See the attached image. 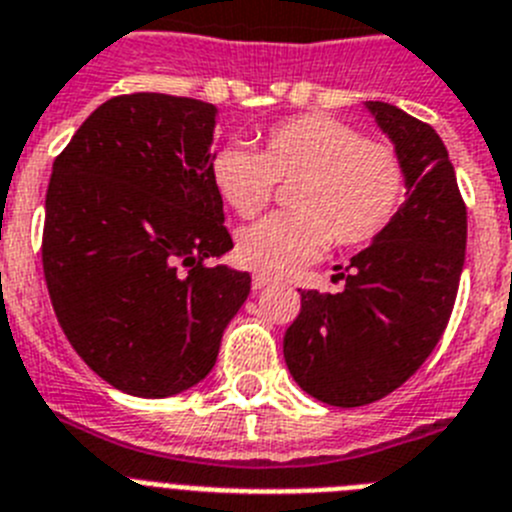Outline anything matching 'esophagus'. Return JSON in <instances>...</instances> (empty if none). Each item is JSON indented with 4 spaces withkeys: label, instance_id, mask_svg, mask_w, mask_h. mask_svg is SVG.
Wrapping results in <instances>:
<instances>
[{
    "label": "esophagus",
    "instance_id": "34e87169",
    "mask_svg": "<svg viewBox=\"0 0 512 512\" xmlns=\"http://www.w3.org/2000/svg\"><path fill=\"white\" fill-rule=\"evenodd\" d=\"M270 283H273V278H270V275H262V273L252 275V288H255V291H260V288H268Z\"/></svg>",
    "mask_w": 512,
    "mask_h": 512
}]
</instances>
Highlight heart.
Segmentation results:
<instances>
[{"label": "heart", "mask_w": 512, "mask_h": 512, "mask_svg": "<svg viewBox=\"0 0 512 512\" xmlns=\"http://www.w3.org/2000/svg\"><path fill=\"white\" fill-rule=\"evenodd\" d=\"M211 182L242 219L268 206L275 182H293L286 193L291 211L239 231L237 260L262 275L304 268L330 242L335 247L373 242L394 221L407 190L397 151L322 113L275 123L262 136L260 151L224 144L211 157Z\"/></svg>", "instance_id": "heart-1"}]
</instances>
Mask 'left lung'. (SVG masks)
<instances>
[{
	"instance_id": "8db88e82",
	"label": "left lung",
	"mask_w": 512,
	"mask_h": 512,
	"mask_svg": "<svg viewBox=\"0 0 512 512\" xmlns=\"http://www.w3.org/2000/svg\"><path fill=\"white\" fill-rule=\"evenodd\" d=\"M402 159L407 201L350 260L340 293L301 291L283 337L293 381L332 407L386 397L446 330L466 255V206L441 136L389 102H366Z\"/></svg>"
}]
</instances>
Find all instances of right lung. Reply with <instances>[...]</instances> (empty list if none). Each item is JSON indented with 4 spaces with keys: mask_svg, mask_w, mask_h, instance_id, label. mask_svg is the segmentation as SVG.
<instances>
[{
    "mask_svg": "<svg viewBox=\"0 0 512 512\" xmlns=\"http://www.w3.org/2000/svg\"><path fill=\"white\" fill-rule=\"evenodd\" d=\"M216 113L193 97L102 102L53 162L43 273L61 330L100 379L162 399L211 373L250 273L211 182Z\"/></svg>",
    "mask_w": 512,
    "mask_h": 512,
    "instance_id": "1",
    "label": "right lung"
}]
</instances>
